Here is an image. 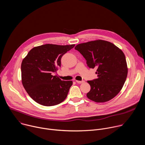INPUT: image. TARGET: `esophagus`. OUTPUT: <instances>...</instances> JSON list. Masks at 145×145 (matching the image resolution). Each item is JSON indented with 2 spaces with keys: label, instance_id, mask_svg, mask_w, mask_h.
I'll return each mask as SVG.
<instances>
[{
  "label": "esophagus",
  "instance_id": "1",
  "mask_svg": "<svg viewBox=\"0 0 145 145\" xmlns=\"http://www.w3.org/2000/svg\"><path fill=\"white\" fill-rule=\"evenodd\" d=\"M76 82H77V83H78V84H81V83H83V82H84L85 81H84V80H82V81H78V80H76Z\"/></svg>",
  "mask_w": 145,
  "mask_h": 145
}]
</instances>
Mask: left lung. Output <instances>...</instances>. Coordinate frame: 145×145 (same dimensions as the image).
I'll return each mask as SVG.
<instances>
[{
    "label": "left lung",
    "instance_id": "obj_1",
    "mask_svg": "<svg viewBox=\"0 0 145 145\" xmlns=\"http://www.w3.org/2000/svg\"><path fill=\"white\" fill-rule=\"evenodd\" d=\"M74 49L83 56L89 68H97V78L88 81L91 90L87 97L95 102L104 103L115 97L125 84L128 73L121 50L101 39L78 44Z\"/></svg>",
    "mask_w": 145,
    "mask_h": 145
}]
</instances>
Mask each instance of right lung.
<instances>
[{
    "label": "right lung",
    "instance_id": "1",
    "mask_svg": "<svg viewBox=\"0 0 145 145\" xmlns=\"http://www.w3.org/2000/svg\"><path fill=\"white\" fill-rule=\"evenodd\" d=\"M75 46L45 44L31 49L21 64L22 83L28 95L38 104L52 106L67 97L72 81L53 76L61 67V59Z\"/></svg>",
    "mask_w": 145,
    "mask_h": 145
}]
</instances>
